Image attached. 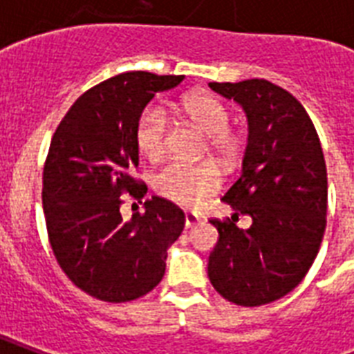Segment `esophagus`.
<instances>
[{"instance_id":"34e87169","label":"esophagus","mask_w":354,"mask_h":354,"mask_svg":"<svg viewBox=\"0 0 354 354\" xmlns=\"http://www.w3.org/2000/svg\"><path fill=\"white\" fill-rule=\"evenodd\" d=\"M200 224V216L193 211H185V227H193Z\"/></svg>"}]
</instances>
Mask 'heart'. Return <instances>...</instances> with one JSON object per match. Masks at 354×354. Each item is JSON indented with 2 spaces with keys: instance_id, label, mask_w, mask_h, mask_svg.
Returning a JSON list of instances; mask_svg holds the SVG:
<instances>
[{
  "instance_id": "1",
  "label": "heart",
  "mask_w": 354,
  "mask_h": 354,
  "mask_svg": "<svg viewBox=\"0 0 354 354\" xmlns=\"http://www.w3.org/2000/svg\"><path fill=\"white\" fill-rule=\"evenodd\" d=\"M180 112L187 121L205 133V143L221 160L230 161L239 150V138L230 130V110L209 93H193L182 99ZM136 145L150 161H160L169 145V119L160 104H149L138 119ZM222 185V176L215 163L172 161L154 178V191L161 198L180 207H194L215 194Z\"/></svg>"
}]
</instances>
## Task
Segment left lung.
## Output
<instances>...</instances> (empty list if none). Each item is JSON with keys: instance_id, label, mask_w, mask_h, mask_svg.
Listing matches in <instances>:
<instances>
[{"instance_id": "left-lung-1", "label": "left lung", "mask_w": 354, "mask_h": 354, "mask_svg": "<svg viewBox=\"0 0 354 354\" xmlns=\"http://www.w3.org/2000/svg\"><path fill=\"white\" fill-rule=\"evenodd\" d=\"M244 108L248 147L241 176L222 196L252 216L241 230L211 218L218 242L207 264L211 285L224 299L266 305L294 290L318 255L327 224V167L318 132L296 97L264 79L209 82Z\"/></svg>"}]
</instances>
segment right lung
I'll use <instances>...</instances> for the list:
<instances>
[{
  "label": "right lung",
  "mask_w": 354,
  "mask_h": 354,
  "mask_svg": "<svg viewBox=\"0 0 354 354\" xmlns=\"http://www.w3.org/2000/svg\"><path fill=\"white\" fill-rule=\"evenodd\" d=\"M183 79L149 71L112 77L82 93L53 133L41 178L47 236L64 274L95 299L124 303L149 294L165 274L167 248L183 232V211L160 196L145 202L143 215H121V194L132 205L147 194L132 176L139 115L156 93Z\"/></svg>",
  "instance_id": "1"
}]
</instances>
